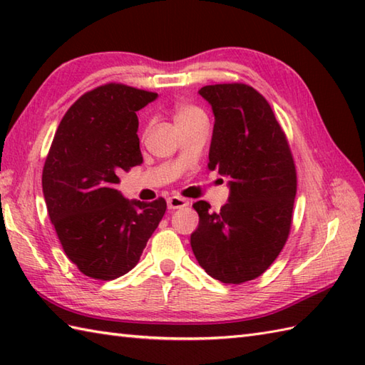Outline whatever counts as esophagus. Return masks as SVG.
<instances>
[{"mask_svg": "<svg viewBox=\"0 0 365 365\" xmlns=\"http://www.w3.org/2000/svg\"><path fill=\"white\" fill-rule=\"evenodd\" d=\"M187 205H190V200L182 197V196H170L168 199V207L170 208V210H175V208H182Z\"/></svg>", "mask_w": 365, "mask_h": 365, "instance_id": "esophagus-1", "label": "esophagus"}]
</instances>
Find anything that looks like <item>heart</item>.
Returning <instances> with one entry per match:
<instances>
[{
	"label": "heart",
	"mask_w": 365,
	"mask_h": 365,
	"mask_svg": "<svg viewBox=\"0 0 365 365\" xmlns=\"http://www.w3.org/2000/svg\"><path fill=\"white\" fill-rule=\"evenodd\" d=\"M173 118H174V122L177 123V127L180 130L188 125H192V123L196 122L207 120V115L202 108L188 102L175 103L173 108Z\"/></svg>",
	"instance_id": "obj_1"
}]
</instances>
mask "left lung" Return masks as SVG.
Instances as JSON below:
<instances>
[{"label":"left lung","mask_w":365,"mask_h":365,"mask_svg":"<svg viewBox=\"0 0 365 365\" xmlns=\"http://www.w3.org/2000/svg\"><path fill=\"white\" fill-rule=\"evenodd\" d=\"M215 114L208 169L230 177L221 212L192 204L199 226L191 247L199 265L224 284L259 277L289 238L297 196V168L282 127L267 98L243 83L199 91Z\"/></svg>","instance_id":"1"}]
</instances>
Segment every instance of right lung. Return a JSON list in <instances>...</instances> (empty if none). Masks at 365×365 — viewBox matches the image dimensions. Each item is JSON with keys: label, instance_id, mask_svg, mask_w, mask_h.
Returning <instances> with one entry per match:
<instances>
[{"label": "right lung", "instance_id": "add662e5", "mask_svg": "<svg viewBox=\"0 0 365 365\" xmlns=\"http://www.w3.org/2000/svg\"><path fill=\"white\" fill-rule=\"evenodd\" d=\"M158 97L122 83L83 94L68 108L46 155L42 188L66 255L83 274L113 281L135 268L166 200H128L119 174L143 163L138 115Z\"/></svg>", "mask_w": 365, "mask_h": 365}]
</instances>
